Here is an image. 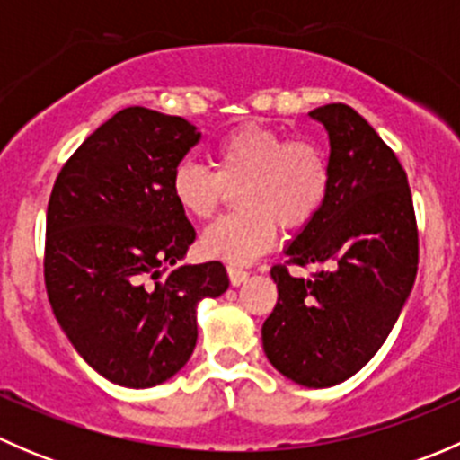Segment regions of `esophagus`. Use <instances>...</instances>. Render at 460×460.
I'll return each instance as SVG.
<instances>
[{"label":"esophagus","mask_w":460,"mask_h":460,"mask_svg":"<svg viewBox=\"0 0 460 460\" xmlns=\"http://www.w3.org/2000/svg\"><path fill=\"white\" fill-rule=\"evenodd\" d=\"M226 273H229L231 285H240V282H244L249 278V271H244L243 267H235V264H229V267H226Z\"/></svg>","instance_id":"obj_1"}]
</instances>
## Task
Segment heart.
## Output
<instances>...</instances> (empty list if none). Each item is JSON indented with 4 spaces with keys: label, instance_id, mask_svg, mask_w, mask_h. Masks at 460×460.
I'll list each match as a JSON object with an SVG mask.
<instances>
[{
    "label": "heart",
    "instance_id": "heart-1",
    "mask_svg": "<svg viewBox=\"0 0 460 460\" xmlns=\"http://www.w3.org/2000/svg\"><path fill=\"white\" fill-rule=\"evenodd\" d=\"M213 166L182 160L171 175L178 207L196 220L216 216L226 191L240 211L213 222L202 234L207 256L252 262L282 229H300L323 211L332 191V162L312 137H285L273 128L244 124L213 146Z\"/></svg>",
    "mask_w": 460,
    "mask_h": 460
}]
</instances>
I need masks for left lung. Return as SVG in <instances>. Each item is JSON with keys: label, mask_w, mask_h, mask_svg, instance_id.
Returning a JSON list of instances; mask_svg holds the SVG:
<instances>
[{"label": "left lung", "mask_w": 460, "mask_h": 460, "mask_svg": "<svg viewBox=\"0 0 460 460\" xmlns=\"http://www.w3.org/2000/svg\"><path fill=\"white\" fill-rule=\"evenodd\" d=\"M312 118L329 133L332 191L271 276L278 303L262 324L264 354L305 387H332L365 367L387 341L419 271V225L396 153L351 106ZM327 263L309 281L291 263Z\"/></svg>", "instance_id": "obj_1"}]
</instances>
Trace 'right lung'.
Segmentation results:
<instances>
[{"label":"right lung","instance_id":"obj_1","mask_svg":"<svg viewBox=\"0 0 460 460\" xmlns=\"http://www.w3.org/2000/svg\"><path fill=\"white\" fill-rule=\"evenodd\" d=\"M198 140L184 118L128 106L77 146L50 191V307L82 358L124 387L178 374L198 341V300L229 287L217 260L173 267L196 231L171 175Z\"/></svg>","mask_w":460,"mask_h":460}]
</instances>
